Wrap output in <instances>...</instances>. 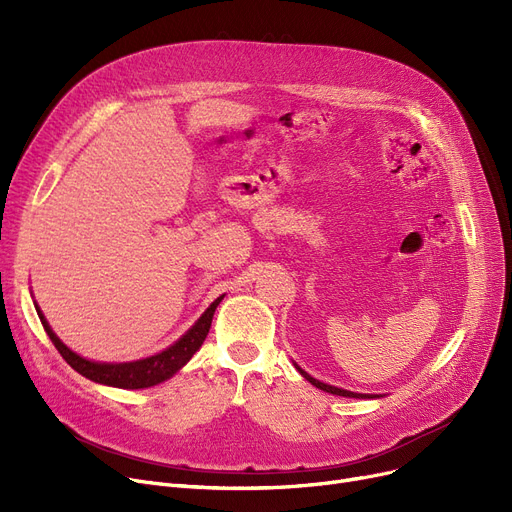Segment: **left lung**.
Returning <instances> with one entry per match:
<instances>
[{"label": "left lung", "mask_w": 512, "mask_h": 512, "mask_svg": "<svg viewBox=\"0 0 512 512\" xmlns=\"http://www.w3.org/2000/svg\"><path fill=\"white\" fill-rule=\"evenodd\" d=\"M299 371H301V375L305 380H309L315 388H319V390H324V392H330V394H336V396H348V398H367L365 394H357V392H351V390H342V388H336V386H330V384H324V382H319V380H315V378H311L309 373H305L301 367H297Z\"/></svg>", "instance_id": "8db88e82"}]
</instances>
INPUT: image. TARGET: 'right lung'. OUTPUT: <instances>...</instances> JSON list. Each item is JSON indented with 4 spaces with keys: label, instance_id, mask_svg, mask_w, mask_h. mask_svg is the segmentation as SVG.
I'll return each mask as SVG.
<instances>
[{
    "label": "right lung",
    "instance_id": "add662e5",
    "mask_svg": "<svg viewBox=\"0 0 512 512\" xmlns=\"http://www.w3.org/2000/svg\"><path fill=\"white\" fill-rule=\"evenodd\" d=\"M222 299L224 297L215 299L209 305V309L199 317L197 324L188 330L176 344H172L170 348H166V351H161L153 357L132 361V363H95V361H87L83 357H78L56 334H53V330L49 328L39 307H37V313H39V319H41V324H43L49 340L53 342V346L58 348V353L66 359V363L72 369H76L80 375H85V378H89L97 384L137 390V388H149L159 382H166L182 365L191 361V357L199 351L203 340L207 338L215 307L220 305Z\"/></svg>",
    "mask_w": 512,
    "mask_h": 512
}]
</instances>
